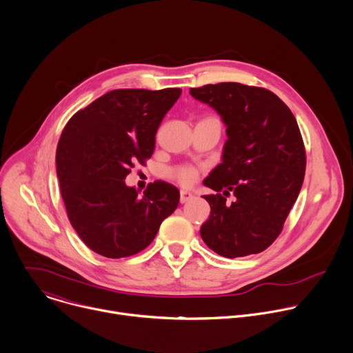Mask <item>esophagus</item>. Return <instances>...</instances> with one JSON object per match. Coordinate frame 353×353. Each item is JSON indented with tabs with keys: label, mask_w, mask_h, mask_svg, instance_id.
<instances>
[{
	"label": "esophagus",
	"mask_w": 353,
	"mask_h": 353,
	"mask_svg": "<svg viewBox=\"0 0 353 353\" xmlns=\"http://www.w3.org/2000/svg\"><path fill=\"white\" fill-rule=\"evenodd\" d=\"M192 196H194V195H192L191 192L181 190V191H180V203H181V204H185V203H188L190 199H192Z\"/></svg>",
	"instance_id": "obj_1"
}]
</instances>
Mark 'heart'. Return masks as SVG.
Returning <instances> with one entry per match:
<instances>
[{"label": "heart", "instance_id": "b5f03b06", "mask_svg": "<svg viewBox=\"0 0 353 353\" xmlns=\"http://www.w3.org/2000/svg\"><path fill=\"white\" fill-rule=\"evenodd\" d=\"M168 176L176 181H179L181 185H191L195 183L198 172L192 166H177L170 170H168Z\"/></svg>", "mask_w": 353, "mask_h": 353}]
</instances>
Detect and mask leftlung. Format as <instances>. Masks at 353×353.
<instances>
[{"label": "left lung", "instance_id": "8db88e82", "mask_svg": "<svg viewBox=\"0 0 353 353\" xmlns=\"http://www.w3.org/2000/svg\"><path fill=\"white\" fill-rule=\"evenodd\" d=\"M190 94L218 112L228 135L222 163L204 180L216 194L204 195L211 215L201 237L222 257L261 253L279 236L303 184L306 152L296 119L264 88L221 82Z\"/></svg>", "mask_w": 353, "mask_h": 353}]
</instances>
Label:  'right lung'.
<instances>
[{"label":"right lung","mask_w":353,"mask_h":353,"mask_svg":"<svg viewBox=\"0 0 353 353\" xmlns=\"http://www.w3.org/2000/svg\"><path fill=\"white\" fill-rule=\"evenodd\" d=\"M180 94L179 88L116 89L64 127L56 152L60 190L72 228L94 253H139L177 208L174 185L150 183L139 196L124 180L137 161L143 165L152 157L157 131Z\"/></svg>","instance_id":"add662e5"}]
</instances>
